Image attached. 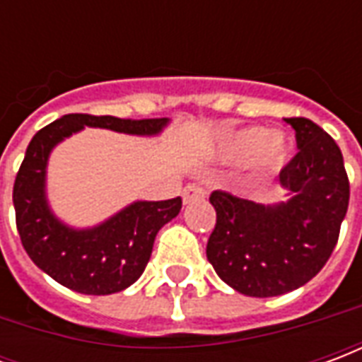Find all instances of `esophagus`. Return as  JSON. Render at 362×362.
<instances>
[{
  "mask_svg": "<svg viewBox=\"0 0 362 362\" xmlns=\"http://www.w3.org/2000/svg\"><path fill=\"white\" fill-rule=\"evenodd\" d=\"M182 197H184V204H192L196 199H204L205 189L202 186H197V184H188L182 192Z\"/></svg>",
  "mask_w": 362,
  "mask_h": 362,
  "instance_id": "1",
  "label": "esophagus"
}]
</instances>
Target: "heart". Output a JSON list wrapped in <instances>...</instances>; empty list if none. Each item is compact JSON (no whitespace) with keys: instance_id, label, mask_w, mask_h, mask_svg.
Wrapping results in <instances>:
<instances>
[{"instance_id":"b5f03b06","label":"heart","mask_w":362,"mask_h":362,"mask_svg":"<svg viewBox=\"0 0 362 362\" xmlns=\"http://www.w3.org/2000/svg\"><path fill=\"white\" fill-rule=\"evenodd\" d=\"M293 143L287 135L259 126L243 127L223 137L219 143V157L227 163H248L259 173L279 170L291 157Z\"/></svg>"}]
</instances>
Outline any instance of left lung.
Instances as JSON below:
<instances>
[{
  "mask_svg": "<svg viewBox=\"0 0 362 362\" xmlns=\"http://www.w3.org/2000/svg\"><path fill=\"white\" fill-rule=\"evenodd\" d=\"M296 153L279 174L285 202L256 204L227 192L209 202L217 223L207 259L246 296H279L303 287L326 266L349 207V180L337 143L308 118H287Z\"/></svg>",
  "mask_w": 362,
  "mask_h": 362,
  "instance_id": "left-lung-1",
  "label": "left lung"
}]
</instances>
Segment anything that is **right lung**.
<instances>
[{"instance_id": "right-lung-1", "label": "right lung", "mask_w": 362, "mask_h": 362, "mask_svg": "<svg viewBox=\"0 0 362 362\" xmlns=\"http://www.w3.org/2000/svg\"><path fill=\"white\" fill-rule=\"evenodd\" d=\"M168 124V118L66 114L42 127L28 143L13 186L17 230L28 258L59 285L83 295H112L134 285L145 272L155 236L180 213L182 199H137L95 227H71L52 211L46 194L54 147L85 127L155 137Z\"/></svg>"}]
</instances>
